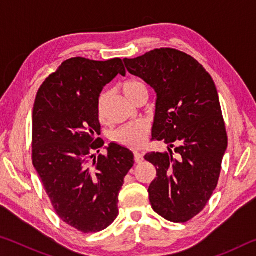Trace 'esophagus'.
I'll return each mask as SVG.
<instances>
[{"label": "esophagus", "mask_w": 256, "mask_h": 256, "mask_svg": "<svg viewBox=\"0 0 256 256\" xmlns=\"http://www.w3.org/2000/svg\"><path fill=\"white\" fill-rule=\"evenodd\" d=\"M134 160H136V164H141L144 162V154H138V152H134Z\"/></svg>", "instance_id": "obj_1"}]
</instances>
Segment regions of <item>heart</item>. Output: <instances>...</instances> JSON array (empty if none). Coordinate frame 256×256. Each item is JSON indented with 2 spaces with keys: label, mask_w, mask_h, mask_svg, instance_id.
I'll return each mask as SVG.
<instances>
[{
  "label": "heart",
  "mask_w": 256,
  "mask_h": 256,
  "mask_svg": "<svg viewBox=\"0 0 256 256\" xmlns=\"http://www.w3.org/2000/svg\"><path fill=\"white\" fill-rule=\"evenodd\" d=\"M144 84L138 80H128L120 86L123 94L130 100H133L138 90L144 88ZM108 98V92H102L97 100V114L100 122L106 120L105 104ZM150 133V123L146 120H138L136 122L125 124L112 133L110 138L118 144L128 149H138L146 144Z\"/></svg>",
  "instance_id": "heart-1"
}]
</instances>
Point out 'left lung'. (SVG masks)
<instances>
[{
    "mask_svg": "<svg viewBox=\"0 0 256 256\" xmlns=\"http://www.w3.org/2000/svg\"><path fill=\"white\" fill-rule=\"evenodd\" d=\"M123 60L131 74L157 92L152 140L177 154L144 156L157 170L148 190L151 206L172 222H186L209 202L228 144L214 82L196 60L178 50L156 48Z\"/></svg>",
    "mask_w": 256,
    "mask_h": 256,
    "instance_id": "left-lung-1",
    "label": "left lung"
}]
</instances>
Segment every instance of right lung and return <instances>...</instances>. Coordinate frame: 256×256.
I'll use <instances>...</instances> for the list:
<instances>
[{"instance_id": "add662e5", "label": "right lung", "mask_w": 256, "mask_h": 256, "mask_svg": "<svg viewBox=\"0 0 256 256\" xmlns=\"http://www.w3.org/2000/svg\"><path fill=\"white\" fill-rule=\"evenodd\" d=\"M126 71L120 58H72L42 82L32 110V159L52 206L62 222L84 234L107 228L118 216V193L133 154L104 141L97 100L104 86Z\"/></svg>"}]
</instances>
